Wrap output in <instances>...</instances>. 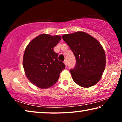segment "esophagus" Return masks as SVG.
Here are the masks:
<instances>
[{"instance_id":"esophagus-1","label":"esophagus","mask_w":122,"mask_h":122,"mask_svg":"<svg viewBox=\"0 0 122 122\" xmlns=\"http://www.w3.org/2000/svg\"><path fill=\"white\" fill-rule=\"evenodd\" d=\"M64 63L65 64L66 66V67H67V66H68V63H67V60H65L64 61Z\"/></svg>"}]
</instances>
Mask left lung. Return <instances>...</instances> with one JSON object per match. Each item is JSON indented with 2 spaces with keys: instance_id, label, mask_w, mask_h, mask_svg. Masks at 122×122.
<instances>
[{
  "instance_id": "obj_1",
  "label": "left lung",
  "mask_w": 122,
  "mask_h": 122,
  "mask_svg": "<svg viewBox=\"0 0 122 122\" xmlns=\"http://www.w3.org/2000/svg\"><path fill=\"white\" fill-rule=\"evenodd\" d=\"M67 43L76 58V65L70 70L74 81L88 88L100 81L106 67V54L96 39L83 32L65 34Z\"/></svg>"
}]
</instances>
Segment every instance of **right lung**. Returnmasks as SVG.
<instances>
[{
	"instance_id": "add662e5",
	"label": "right lung",
	"mask_w": 122,
	"mask_h": 122,
	"mask_svg": "<svg viewBox=\"0 0 122 122\" xmlns=\"http://www.w3.org/2000/svg\"><path fill=\"white\" fill-rule=\"evenodd\" d=\"M61 39L59 36L42 34L26 47L23 57L24 71L29 81L39 88L53 86L65 68L63 62L57 59L58 54L53 50Z\"/></svg>"
}]
</instances>
